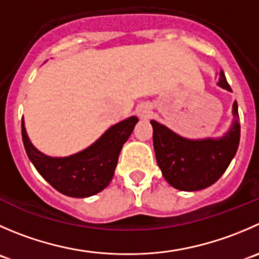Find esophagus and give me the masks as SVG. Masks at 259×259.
<instances>
[{
  "label": "esophagus",
  "mask_w": 259,
  "mask_h": 259,
  "mask_svg": "<svg viewBox=\"0 0 259 259\" xmlns=\"http://www.w3.org/2000/svg\"><path fill=\"white\" fill-rule=\"evenodd\" d=\"M138 111H139L140 117H144V119H147V117L150 115V109H149V106H148V105H142V106L139 107V110H138Z\"/></svg>",
  "instance_id": "obj_1"
}]
</instances>
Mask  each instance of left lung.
I'll use <instances>...</instances> for the list:
<instances>
[{"label": "left lung", "instance_id": "left-lung-1", "mask_svg": "<svg viewBox=\"0 0 259 259\" xmlns=\"http://www.w3.org/2000/svg\"><path fill=\"white\" fill-rule=\"evenodd\" d=\"M218 86L232 91L224 72ZM233 124L220 138L187 139L152 120L153 145L163 177L181 191H199L217 182L229 167L240 139L237 101L233 104Z\"/></svg>", "mask_w": 259, "mask_h": 259}]
</instances>
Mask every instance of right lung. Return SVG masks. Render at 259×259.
I'll list each match as a JSON object with an SVG mask.
<instances>
[{
	"label": "right lung",
	"mask_w": 259,
	"mask_h": 259,
	"mask_svg": "<svg viewBox=\"0 0 259 259\" xmlns=\"http://www.w3.org/2000/svg\"><path fill=\"white\" fill-rule=\"evenodd\" d=\"M138 122L130 116L107 129L96 142L69 157L42 154L30 142L24 120L21 134L25 150L41 177L60 193L71 197H89L101 192L114 177L119 154Z\"/></svg>",
	"instance_id": "add662e5"
}]
</instances>
